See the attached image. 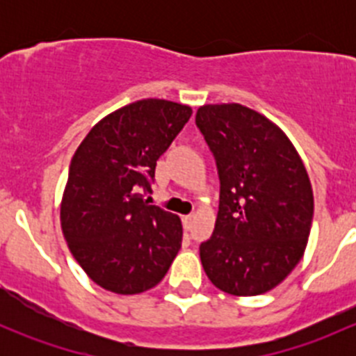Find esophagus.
<instances>
[{
  "label": "esophagus",
  "mask_w": 356,
  "mask_h": 356,
  "mask_svg": "<svg viewBox=\"0 0 356 356\" xmlns=\"http://www.w3.org/2000/svg\"><path fill=\"white\" fill-rule=\"evenodd\" d=\"M182 224H184L186 229L191 227V224H193V215H186V217H182Z\"/></svg>",
  "instance_id": "esophagus-1"
}]
</instances>
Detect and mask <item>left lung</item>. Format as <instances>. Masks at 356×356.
<instances>
[{
	"instance_id": "left-lung-1",
	"label": "left lung",
	"mask_w": 356,
	"mask_h": 356,
	"mask_svg": "<svg viewBox=\"0 0 356 356\" xmlns=\"http://www.w3.org/2000/svg\"><path fill=\"white\" fill-rule=\"evenodd\" d=\"M196 125L220 179L213 234L200 245L204 272L224 293H267L296 267L310 236L303 161L277 125L238 103L201 106Z\"/></svg>"
}]
</instances>
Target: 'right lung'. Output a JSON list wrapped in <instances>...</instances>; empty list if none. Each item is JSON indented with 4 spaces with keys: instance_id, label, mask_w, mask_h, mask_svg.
I'll return each instance as SVG.
<instances>
[{
    "instance_id": "right-lung-1",
    "label": "right lung",
    "mask_w": 356,
    "mask_h": 356,
    "mask_svg": "<svg viewBox=\"0 0 356 356\" xmlns=\"http://www.w3.org/2000/svg\"><path fill=\"white\" fill-rule=\"evenodd\" d=\"M191 106L139 99L89 131L68 168L60 220L68 248L103 289L155 288L181 250L177 215L149 204L156 160L191 117Z\"/></svg>"
}]
</instances>
